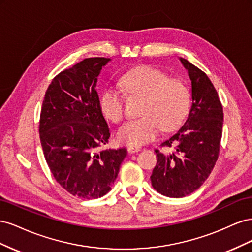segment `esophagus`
Listing matches in <instances>:
<instances>
[{"mask_svg": "<svg viewBox=\"0 0 252 252\" xmlns=\"http://www.w3.org/2000/svg\"><path fill=\"white\" fill-rule=\"evenodd\" d=\"M141 150V147L138 146H129L128 147V151L130 152V154H134V152H138Z\"/></svg>", "mask_w": 252, "mask_h": 252, "instance_id": "34e87169", "label": "esophagus"}]
</instances>
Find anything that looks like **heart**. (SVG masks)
<instances>
[{
	"mask_svg": "<svg viewBox=\"0 0 252 252\" xmlns=\"http://www.w3.org/2000/svg\"><path fill=\"white\" fill-rule=\"evenodd\" d=\"M129 94L144 97L139 119L128 121L118 131L120 142L142 145L154 140L161 131H173L187 118L191 95L190 90L177 79L152 67H141L126 72L120 80ZM100 107L104 116L119 123L125 116V101L121 91L105 87L100 95Z\"/></svg>",
	"mask_w": 252,
	"mask_h": 252,
	"instance_id": "1",
	"label": "heart"
}]
</instances>
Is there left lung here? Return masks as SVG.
<instances>
[{"label": "left lung", "instance_id": "left-lung-1", "mask_svg": "<svg viewBox=\"0 0 252 252\" xmlns=\"http://www.w3.org/2000/svg\"><path fill=\"white\" fill-rule=\"evenodd\" d=\"M191 80L192 105L188 118L178 132L156 149L157 165L150 177L158 192L169 197H183L194 192L207 180L216 165L223 129V107L207 74L180 58Z\"/></svg>", "mask_w": 252, "mask_h": 252}]
</instances>
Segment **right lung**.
Segmentation results:
<instances>
[{
    "label": "right lung",
    "instance_id": "1",
    "mask_svg": "<svg viewBox=\"0 0 252 252\" xmlns=\"http://www.w3.org/2000/svg\"><path fill=\"white\" fill-rule=\"evenodd\" d=\"M109 61L88 58L60 72L48 86L41 109L45 159L59 184L81 199L108 193L127 156L126 148L102 149L110 130L95 86Z\"/></svg>",
    "mask_w": 252,
    "mask_h": 252
}]
</instances>
